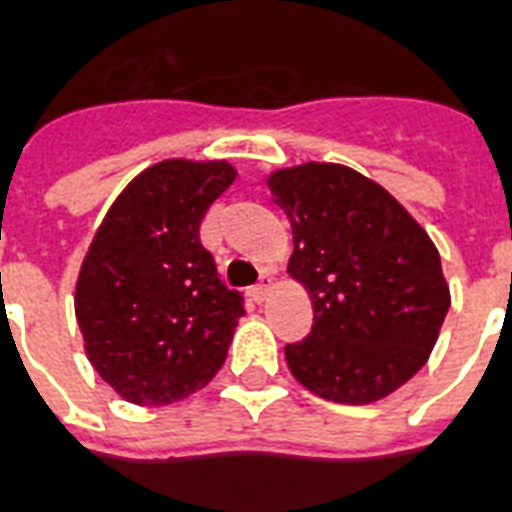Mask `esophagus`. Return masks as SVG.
<instances>
[{"mask_svg":"<svg viewBox=\"0 0 512 512\" xmlns=\"http://www.w3.org/2000/svg\"><path fill=\"white\" fill-rule=\"evenodd\" d=\"M272 283H275V272L264 270V272H261L259 283H256V286H251V297L256 299V302H261V299H267Z\"/></svg>","mask_w":512,"mask_h":512,"instance_id":"esophagus-1","label":"esophagus"}]
</instances>
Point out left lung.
<instances>
[{"label": "left lung", "instance_id": "obj_1", "mask_svg": "<svg viewBox=\"0 0 512 512\" xmlns=\"http://www.w3.org/2000/svg\"><path fill=\"white\" fill-rule=\"evenodd\" d=\"M291 221V278L313 299V329L286 345L294 378L343 405L397 391L429 359L451 307L440 253L375 180L307 161L270 175Z\"/></svg>", "mask_w": 512, "mask_h": 512}]
</instances>
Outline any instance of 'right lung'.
Listing matches in <instances>:
<instances>
[{
	"mask_svg": "<svg viewBox=\"0 0 512 512\" xmlns=\"http://www.w3.org/2000/svg\"><path fill=\"white\" fill-rule=\"evenodd\" d=\"M237 178L226 161L169 159L140 172L96 229L75 288L88 361L134 405H169L221 370L242 294L199 240Z\"/></svg>",
	"mask_w": 512,
	"mask_h": 512,
	"instance_id": "right-lung-1",
	"label": "right lung"
}]
</instances>
